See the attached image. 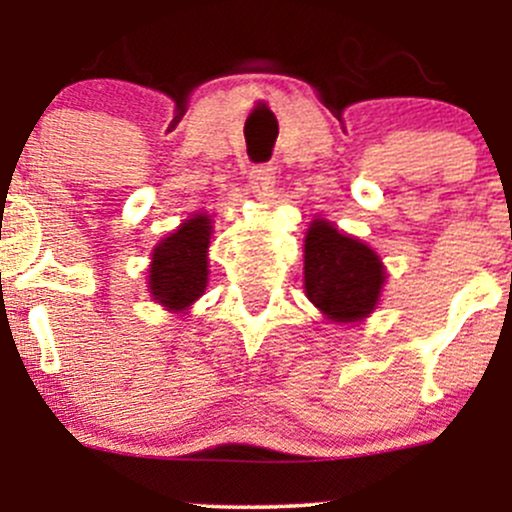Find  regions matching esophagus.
<instances>
[{"label":"esophagus","instance_id":"34e87169","mask_svg":"<svg viewBox=\"0 0 512 512\" xmlns=\"http://www.w3.org/2000/svg\"><path fill=\"white\" fill-rule=\"evenodd\" d=\"M250 190L257 199H269L274 195V180L276 168L269 163H260V166H250Z\"/></svg>","mask_w":512,"mask_h":512}]
</instances>
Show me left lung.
<instances>
[{
	"label": "left lung",
	"instance_id": "left-lung-1",
	"mask_svg": "<svg viewBox=\"0 0 512 512\" xmlns=\"http://www.w3.org/2000/svg\"><path fill=\"white\" fill-rule=\"evenodd\" d=\"M305 296L332 322H358L380 301L383 260L330 221L315 219L305 236Z\"/></svg>",
	"mask_w": 512,
	"mask_h": 512
}]
</instances>
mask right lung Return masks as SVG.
Returning <instances> with one entry per match:
<instances>
[{
	"label": "right lung",
	"mask_w": 512,
	"mask_h": 512,
	"mask_svg": "<svg viewBox=\"0 0 512 512\" xmlns=\"http://www.w3.org/2000/svg\"><path fill=\"white\" fill-rule=\"evenodd\" d=\"M211 219L195 214L154 248L149 293L168 310H187L207 289Z\"/></svg>",
	"instance_id": "right-lung-1"
}]
</instances>
